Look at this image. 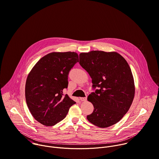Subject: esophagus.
Masks as SVG:
<instances>
[{"instance_id": "1", "label": "esophagus", "mask_w": 159, "mask_h": 159, "mask_svg": "<svg viewBox=\"0 0 159 159\" xmlns=\"http://www.w3.org/2000/svg\"><path fill=\"white\" fill-rule=\"evenodd\" d=\"M79 99L81 101H86L87 100V97H80Z\"/></svg>"}]
</instances>
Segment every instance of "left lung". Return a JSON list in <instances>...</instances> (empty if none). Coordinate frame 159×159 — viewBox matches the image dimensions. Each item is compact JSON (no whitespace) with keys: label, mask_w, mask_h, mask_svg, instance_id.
I'll use <instances>...</instances> for the list:
<instances>
[{"label":"left lung","mask_w":159,"mask_h":159,"mask_svg":"<svg viewBox=\"0 0 159 159\" xmlns=\"http://www.w3.org/2000/svg\"><path fill=\"white\" fill-rule=\"evenodd\" d=\"M80 65L98 87L87 98L93 105L87 116L92 124L106 128L119 122L129 110L135 95L133 75L126 60L116 52L80 53Z\"/></svg>","instance_id":"8db88e82"}]
</instances>
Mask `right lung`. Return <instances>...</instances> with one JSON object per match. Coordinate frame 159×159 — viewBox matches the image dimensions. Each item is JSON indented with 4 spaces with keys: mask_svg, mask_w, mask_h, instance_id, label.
Masks as SVG:
<instances>
[{
    "mask_svg": "<svg viewBox=\"0 0 159 159\" xmlns=\"http://www.w3.org/2000/svg\"><path fill=\"white\" fill-rule=\"evenodd\" d=\"M79 62L74 52H51L42 57L29 72L25 93L27 107L34 118L45 126L63 120L75 103L63 90L68 87V74Z\"/></svg>",
    "mask_w": 159,
    "mask_h": 159,
    "instance_id": "right-lung-1",
    "label": "right lung"
}]
</instances>
